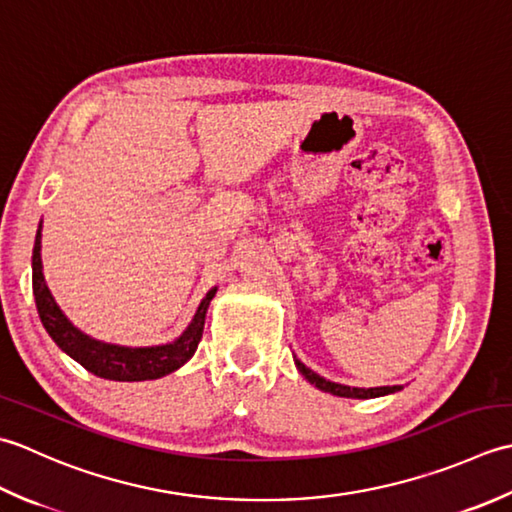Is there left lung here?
Returning <instances> with one entry per match:
<instances>
[{
	"mask_svg": "<svg viewBox=\"0 0 512 512\" xmlns=\"http://www.w3.org/2000/svg\"><path fill=\"white\" fill-rule=\"evenodd\" d=\"M296 367L298 371L305 375V378L316 384V387L320 391L325 393H331V395H340V398H358V400H367V398H380V395H389V393H395L400 391L402 387H375V389H356V387H344V384H336V382H329L325 378H320L318 373H314L311 369H307L305 364H302L300 360H296Z\"/></svg>",
	"mask_w": 512,
	"mask_h": 512,
	"instance_id": "8db88e82",
	"label": "left lung"
}]
</instances>
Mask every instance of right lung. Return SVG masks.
Wrapping results in <instances>:
<instances>
[{"mask_svg":"<svg viewBox=\"0 0 512 512\" xmlns=\"http://www.w3.org/2000/svg\"><path fill=\"white\" fill-rule=\"evenodd\" d=\"M41 225L35 236L33 247V294L37 302V311L41 325L46 327L50 338L57 342L61 351H66L72 360H77L83 369L99 375L106 380L117 382H141L156 380L161 375H168L194 356L198 342L203 338L207 305L214 298L216 289H212L196 309L192 325L185 329L183 336L172 344H161V347H119V344H106L92 340L86 333H81L72 322L61 314L55 298L50 296L46 287L44 271H41Z\"/></svg>","mask_w":512,"mask_h":512,"instance_id":"right-lung-1","label":"right lung"}]
</instances>
